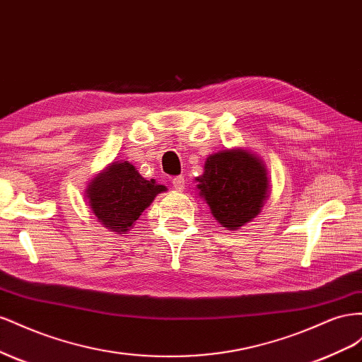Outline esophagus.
Here are the masks:
<instances>
[{
	"label": "esophagus",
	"instance_id": "1",
	"mask_svg": "<svg viewBox=\"0 0 362 362\" xmlns=\"http://www.w3.org/2000/svg\"><path fill=\"white\" fill-rule=\"evenodd\" d=\"M185 177L183 175H177V177H174L173 179V188L175 189V191H183L185 189Z\"/></svg>",
	"mask_w": 362,
	"mask_h": 362
}]
</instances>
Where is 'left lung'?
<instances>
[{"label": "left lung", "mask_w": 362, "mask_h": 362, "mask_svg": "<svg viewBox=\"0 0 362 362\" xmlns=\"http://www.w3.org/2000/svg\"><path fill=\"white\" fill-rule=\"evenodd\" d=\"M197 189L214 218L236 230L261 212L270 192L264 162L243 148L218 151L206 159Z\"/></svg>", "instance_id": "obj_1"}]
</instances>
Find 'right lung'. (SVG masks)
<instances>
[{"label": "right lung", "instance_id": "1", "mask_svg": "<svg viewBox=\"0 0 362 362\" xmlns=\"http://www.w3.org/2000/svg\"><path fill=\"white\" fill-rule=\"evenodd\" d=\"M167 191L156 180H146L127 160L112 162L86 188V199L95 218L110 232L126 233L158 194Z\"/></svg>", "mask_w": 362, "mask_h": 362}]
</instances>
